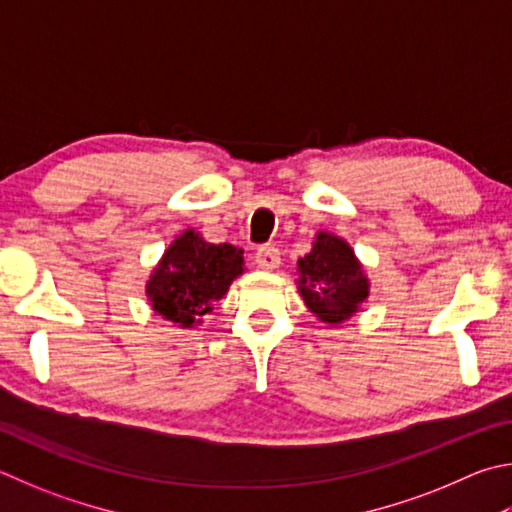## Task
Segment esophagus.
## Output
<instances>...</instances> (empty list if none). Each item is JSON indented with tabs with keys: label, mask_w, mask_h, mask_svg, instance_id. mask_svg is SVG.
I'll return each mask as SVG.
<instances>
[{
	"label": "esophagus",
	"mask_w": 512,
	"mask_h": 512,
	"mask_svg": "<svg viewBox=\"0 0 512 512\" xmlns=\"http://www.w3.org/2000/svg\"><path fill=\"white\" fill-rule=\"evenodd\" d=\"M255 264L259 268H264V271H275V268H280V264H282L280 250H277L275 246L259 248L257 255H255Z\"/></svg>",
	"instance_id": "obj_1"
}]
</instances>
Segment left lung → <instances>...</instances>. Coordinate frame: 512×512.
<instances>
[{"label":"left lung","mask_w":512,"mask_h":512,"mask_svg":"<svg viewBox=\"0 0 512 512\" xmlns=\"http://www.w3.org/2000/svg\"><path fill=\"white\" fill-rule=\"evenodd\" d=\"M297 293L315 318L338 327L369 297V277L345 239L320 230L309 253L297 259Z\"/></svg>","instance_id":"left-lung-1"}]
</instances>
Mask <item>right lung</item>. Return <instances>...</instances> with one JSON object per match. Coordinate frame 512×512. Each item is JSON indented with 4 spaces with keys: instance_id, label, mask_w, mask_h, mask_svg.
I'll return each instance as SVG.
<instances>
[{
    "instance_id": "add662e5",
    "label": "right lung",
    "mask_w": 512,
    "mask_h": 512,
    "mask_svg": "<svg viewBox=\"0 0 512 512\" xmlns=\"http://www.w3.org/2000/svg\"><path fill=\"white\" fill-rule=\"evenodd\" d=\"M244 271V250L232 244H210L188 228L174 237L152 268L145 295L163 320L194 329L212 311V302L221 300Z\"/></svg>"
}]
</instances>
